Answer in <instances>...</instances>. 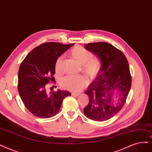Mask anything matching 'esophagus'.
<instances>
[{
  "instance_id": "obj_1",
  "label": "esophagus",
  "mask_w": 152,
  "mask_h": 152,
  "mask_svg": "<svg viewBox=\"0 0 152 152\" xmlns=\"http://www.w3.org/2000/svg\"><path fill=\"white\" fill-rule=\"evenodd\" d=\"M71 95H72V96H80V93H71Z\"/></svg>"
}]
</instances>
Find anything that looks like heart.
<instances>
[{"label": "heart", "instance_id": "b5f03b06", "mask_svg": "<svg viewBox=\"0 0 152 152\" xmlns=\"http://www.w3.org/2000/svg\"><path fill=\"white\" fill-rule=\"evenodd\" d=\"M70 57L76 61L81 66V70L90 79L93 80L98 75L102 67L101 61L96 58H93V54L80 46L73 48L69 52ZM63 58L59 57L55 64V70L59 72L62 70ZM88 81L83 76H67L60 81L61 86L72 92H77L87 85Z\"/></svg>", "mask_w": 152, "mask_h": 152}]
</instances>
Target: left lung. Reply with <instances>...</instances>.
<instances>
[{
    "instance_id": "left-lung-1",
    "label": "left lung",
    "mask_w": 152,
    "mask_h": 152,
    "mask_svg": "<svg viewBox=\"0 0 152 152\" xmlns=\"http://www.w3.org/2000/svg\"><path fill=\"white\" fill-rule=\"evenodd\" d=\"M85 46L99 58L102 67L85 91L89 102L84 113L92 120H108L118 113L126 102L132 85L130 67L124 54L108 42L89 43ZM115 91L119 92L116 97Z\"/></svg>"
}]
</instances>
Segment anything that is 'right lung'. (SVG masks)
Returning a JSON list of instances; mask_svg holds the SVG:
<instances>
[{"instance_id":"add662e5","label":"right lung","mask_w":152,"mask_h":152,"mask_svg":"<svg viewBox=\"0 0 152 152\" xmlns=\"http://www.w3.org/2000/svg\"><path fill=\"white\" fill-rule=\"evenodd\" d=\"M74 44L45 42L33 49L22 62L18 72V88L27 109L34 116L49 118L58 113L67 91L48 93L47 84L53 81L56 61Z\"/></svg>"}]
</instances>
